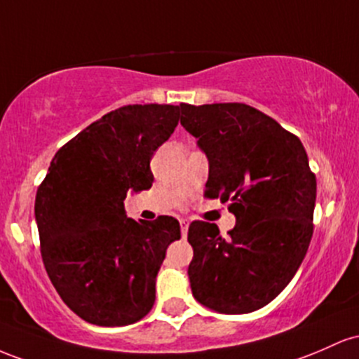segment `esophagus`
Returning a JSON list of instances; mask_svg holds the SVG:
<instances>
[{"mask_svg":"<svg viewBox=\"0 0 359 359\" xmlns=\"http://www.w3.org/2000/svg\"><path fill=\"white\" fill-rule=\"evenodd\" d=\"M180 225H181V233H183L184 237L188 232V227H190V222H188V219H180Z\"/></svg>","mask_w":359,"mask_h":359,"instance_id":"esophagus-1","label":"esophagus"}]
</instances>
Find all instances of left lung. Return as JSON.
Returning <instances> with one entry per match:
<instances>
[{
    "instance_id": "obj_1",
    "label": "left lung",
    "mask_w": 359,
    "mask_h": 359,
    "mask_svg": "<svg viewBox=\"0 0 359 359\" xmlns=\"http://www.w3.org/2000/svg\"><path fill=\"white\" fill-rule=\"evenodd\" d=\"M181 126L207 154L210 198L231 201L236 227L188 229L193 297L220 313H249L281 293L313 232L317 181L300 139L244 103L181 104Z\"/></svg>"
}]
</instances>
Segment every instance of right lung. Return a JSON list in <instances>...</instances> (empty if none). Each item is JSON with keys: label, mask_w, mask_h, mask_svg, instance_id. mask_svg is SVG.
<instances>
[{"label": "right lung", "mask_w": 359, "mask_h": 359, "mask_svg": "<svg viewBox=\"0 0 359 359\" xmlns=\"http://www.w3.org/2000/svg\"><path fill=\"white\" fill-rule=\"evenodd\" d=\"M175 104H127L93 122L55 152L35 196L40 252L64 304L90 324L146 317L175 217L128 219V191L152 187L151 159L180 122Z\"/></svg>", "instance_id": "1"}]
</instances>
